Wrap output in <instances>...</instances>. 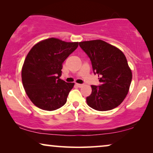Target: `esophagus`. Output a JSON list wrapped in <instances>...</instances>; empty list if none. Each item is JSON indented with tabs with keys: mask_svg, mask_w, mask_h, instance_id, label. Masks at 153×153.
<instances>
[{
	"mask_svg": "<svg viewBox=\"0 0 153 153\" xmlns=\"http://www.w3.org/2000/svg\"><path fill=\"white\" fill-rule=\"evenodd\" d=\"M76 85L77 86H78L79 88H81V87L83 86V84H79V83H76Z\"/></svg>",
	"mask_w": 153,
	"mask_h": 153,
	"instance_id": "34e87169",
	"label": "esophagus"
}]
</instances>
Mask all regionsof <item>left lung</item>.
Returning a JSON list of instances; mask_svg holds the SVG:
<instances>
[{"label":"left lung","instance_id":"1","mask_svg":"<svg viewBox=\"0 0 153 153\" xmlns=\"http://www.w3.org/2000/svg\"><path fill=\"white\" fill-rule=\"evenodd\" d=\"M79 46L91 60L100 86L91 85L86 102L93 109L104 111L117 107L123 102L130 87L132 73L125 54L114 46L101 39L84 41Z\"/></svg>","mask_w":153,"mask_h":153}]
</instances>
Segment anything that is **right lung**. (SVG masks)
<instances>
[{
	"label": "right lung",
	"mask_w": 153,
	"mask_h": 153,
	"mask_svg": "<svg viewBox=\"0 0 153 153\" xmlns=\"http://www.w3.org/2000/svg\"><path fill=\"white\" fill-rule=\"evenodd\" d=\"M78 46V42L51 37L31 48L23 65L22 79L27 95L37 107L54 111L66 103L74 83L60 79L62 63Z\"/></svg>",
	"instance_id": "1"
}]
</instances>
